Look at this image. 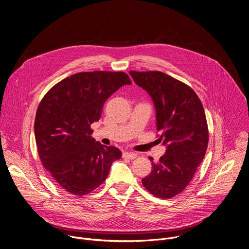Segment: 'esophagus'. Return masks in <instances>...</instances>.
I'll use <instances>...</instances> for the list:
<instances>
[{
    "instance_id": "1",
    "label": "esophagus",
    "mask_w": 249,
    "mask_h": 249,
    "mask_svg": "<svg viewBox=\"0 0 249 249\" xmlns=\"http://www.w3.org/2000/svg\"><path fill=\"white\" fill-rule=\"evenodd\" d=\"M123 157L127 158V159H130V160H133V159H135L137 157V154L130 153V152H124L123 153Z\"/></svg>"
}]
</instances>
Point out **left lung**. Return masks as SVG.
Returning a JSON list of instances; mask_svg holds the SVG:
<instances>
[{"instance_id":"obj_1","label":"left lung","mask_w":249,"mask_h":249,"mask_svg":"<svg viewBox=\"0 0 249 249\" xmlns=\"http://www.w3.org/2000/svg\"><path fill=\"white\" fill-rule=\"evenodd\" d=\"M129 74L151 96L157 131L165 146L158 162L150 158L152 171L142 183L157 197L171 198L189 184L205 157L209 135L203 105L191 88L164 73Z\"/></svg>"}]
</instances>
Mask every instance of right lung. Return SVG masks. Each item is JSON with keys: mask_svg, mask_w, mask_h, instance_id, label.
Returning a JSON list of instances; mask_svg holds the SVG:
<instances>
[{"mask_svg": "<svg viewBox=\"0 0 249 249\" xmlns=\"http://www.w3.org/2000/svg\"><path fill=\"white\" fill-rule=\"evenodd\" d=\"M131 85L123 72L78 73L55 85L41 100L34 122L39 158L55 182L71 194L83 196L107 177L122 153L90 135L103 104L116 90Z\"/></svg>", "mask_w": 249, "mask_h": 249, "instance_id": "1", "label": "right lung"}]
</instances>
